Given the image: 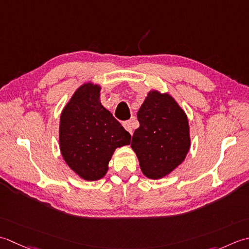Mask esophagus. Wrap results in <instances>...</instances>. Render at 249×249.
Masks as SVG:
<instances>
[{"label":"esophagus","mask_w":249,"mask_h":249,"mask_svg":"<svg viewBox=\"0 0 249 249\" xmlns=\"http://www.w3.org/2000/svg\"><path fill=\"white\" fill-rule=\"evenodd\" d=\"M123 125L124 126V129L129 132L130 134H132V132H133V128H132V123L130 120H126V121H124L123 123Z\"/></svg>","instance_id":"1"}]
</instances>
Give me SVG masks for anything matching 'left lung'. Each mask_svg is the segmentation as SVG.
Returning a JSON list of instances; mask_svg holds the SVG:
<instances>
[{"instance_id":"obj_1","label":"left lung","mask_w":249,"mask_h":249,"mask_svg":"<svg viewBox=\"0 0 249 249\" xmlns=\"http://www.w3.org/2000/svg\"><path fill=\"white\" fill-rule=\"evenodd\" d=\"M138 119L140 126L132 138V149L145 176L162 178L178 166L188 153V119L172 96L158 91L147 95Z\"/></svg>"}]
</instances>
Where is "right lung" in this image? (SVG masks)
Listing matches in <instances>:
<instances>
[{"instance_id": "right-lung-1", "label": "right lung", "mask_w": 249, "mask_h": 249, "mask_svg": "<svg viewBox=\"0 0 249 249\" xmlns=\"http://www.w3.org/2000/svg\"><path fill=\"white\" fill-rule=\"evenodd\" d=\"M100 90L92 84L79 87L60 119L61 153L86 180L102 178L115 149L131 142L129 132L101 104Z\"/></svg>"}]
</instances>
